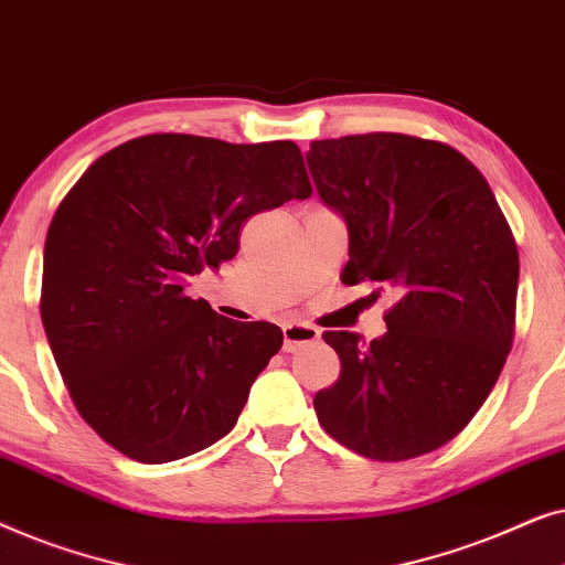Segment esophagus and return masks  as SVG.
I'll return each mask as SVG.
<instances>
[{"instance_id":"obj_1","label":"esophagus","mask_w":565,"mask_h":565,"mask_svg":"<svg viewBox=\"0 0 565 565\" xmlns=\"http://www.w3.org/2000/svg\"><path fill=\"white\" fill-rule=\"evenodd\" d=\"M282 350L285 352H298L300 347L319 342V329L311 327V323H285L282 327Z\"/></svg>"}]
</instances>
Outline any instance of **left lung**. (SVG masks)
Returning <instances> with one entry per match:
<instances>
[{
    "label": "left lung",
    "mask_w": 565,
    "mask_h": 565,
    "mask_svg": "<svg viewBox=\"0 0 565 565\" xmlns=\"http://www.w3.org/2000/svg\"><path fill=\"white\" fill-rule=\"evenodd\" d=\"M321 203L342 215V282L396 290L383 337L327 331L342 375L316 393L337 443L373 460L437 450L473 419L512 350L520 254L483 174L460 151L404 134L313 141Z\"/></svg>",
    "instance_id": "1"
}]
</instances>
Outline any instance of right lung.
Here are the masks:
<instances>
[{"label":"right lung","mask_w":565,"mask_h":565,"mask_svg":"<svg viewBox=\"0 0 565 565\" xmlns=\"http://www.w3.org/2000/svg\"><path fill=\"white\" fill-rule=\"evenodd\" d=\"M311 198L292 141L157 134L99 157L53 215L41 316L84 422L138 462L226 437L282 331L184 296L254 213Z\"/></svg>","instance_id":"1"}]
</instances>
